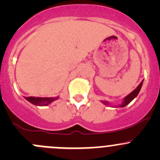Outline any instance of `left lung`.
Returning a JSON list of instances; mask_svg holds the SVG:
<instances>
[{"mask_svg":"<svg viewBox=\"0 0 160 160\" xmlns=\"http://www.w3.org/2000/svg\"><path fill=\"white\" fill-rule=\"evenodd\" d=\"M142 83H143V80L139 83V85H138V86L137 87V88H135L133 91L131 92L129 94H128L126 97H125V98H123V101H122V102L120 104H118V105L112 106L111 104V103L108 102V101H101V102L103 103L104 104H105L106 106H109V107H112V108H124V107H125V106L128 105V104H129L131 101H133V100L135 99L137 96H138V93H139L140 90H141V88H142Z\"/></svg>","mask_w":160,"mask_h":160,"instance_id":"obj_1","label":"left lung"}]
</instances>
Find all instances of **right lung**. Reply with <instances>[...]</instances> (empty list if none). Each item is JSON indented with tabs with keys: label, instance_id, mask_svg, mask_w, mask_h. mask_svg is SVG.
Returning a JSON list of instances; mask_svg holds the SVG:
<instances>
[{
	"label": "right lung",
	"instance_id": "obj_1",
	"mask_svg": "<svg viewBox=\"0 0 160 160\" xmlns=\"http://www.w3.org/2000/svg\"><path fill=\"white\" fill-rule=\"evenodd\" d=\"M59 97L56 98H35V97H29V98H25V99L32 104L36 106H47L51 104L53 101L59 99Z\"/></svg>",
	"mask_w": 160,
	"mask_h": 160
}]
</instances>
